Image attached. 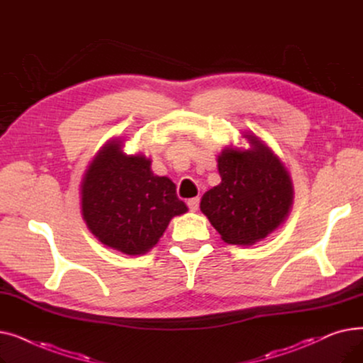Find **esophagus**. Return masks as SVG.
Listing matches in <instances>:
<instances>
[{"label": "esophagus", "instance_id": "34e87169", "mask_svg": "<svg viewBox=\"0 0 363 363\" xmlns=\"http://www.w3.org/2000/svg\"><path fill=\"white\" fill-rule=\"evenodd\" d=\"M199 204H200V199L194 197L191 200H188V207L191 212H197L199 211Z\"/></svg>", "mask_w": 363, "mask_h": 363}]
</instances>
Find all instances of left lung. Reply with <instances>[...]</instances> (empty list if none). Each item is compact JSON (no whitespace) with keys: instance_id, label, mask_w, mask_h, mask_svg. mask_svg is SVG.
I'll return each mask as SVG.
<instances>
[{"instance_id":"8db88e82","label":"left lung","mask_w":363,"mask_h":363,"mask_svg":"<svg viewBox=\"0 0 363 363\" xmlns=\"http://www.w3.org/2000/svg\"><path fill=\"white\" fill-rule=\"evenodd\" d=\"M249 148L226 145L218 156L222 182L204 193L200 211L226 244L253 245L287 220L294 200L291 175L253 132Z\"/></svg>"}]
</instances>
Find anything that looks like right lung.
<instances>
[{"mask_svg":"<svg viewBox=\"0 0 363 363\" xmlns=\"http://www.w3.org/2000/svg\"><path fill=\"white\" fill-rule=\"evenodd\" d=\"M123 147V138H111L89 162L81 182L82 218L106 247L141 256L188 207L170 178L152 174L150 157L126 155Z\"/></svg>","mask_w":363,"mask_h":363,"instance_id":"add662e5","label":"right lung"}]
</instances>
